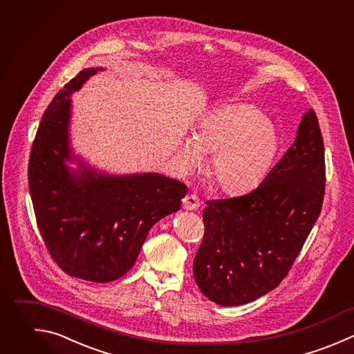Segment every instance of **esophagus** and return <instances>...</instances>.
Segmentation results:
<instances>
[{
    "instance_id": "1",
    "label": "esophagus",
    "mask_w": 354,
    "mask_h": 354,
    "mask_svg": "<svg viewBox=\"0 0 354 354\" xmlns=\"http://www.w3.org/2000/svg\"><path fill=\"white\" fill-rule=\"evenodd\" d=\"M183 207L185 210H196L199 207V199L196 195H187L184 199H183Z\"/></svg>"
}]
</instances>
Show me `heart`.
Listing matches in <instances>:
<instances>
[{"label": "heart", "mask_w": 354, "mask_h": 354, "mask_svg": "<svg viewBox=\"0 0 354 354\" xmlns=\"http://www.w3.org/2000/svg\"><path fill=\"white\" fill-rule=\"evenodd\" d=\"M279 148L274 126L248 104L214 108L184 136L176 148V162L184 173L199 169L203 153H212L207 176L223 192L236 195L254 188L268 173Z\"/></svg>", "instance_id": "b5f03b06"}]
</instances>
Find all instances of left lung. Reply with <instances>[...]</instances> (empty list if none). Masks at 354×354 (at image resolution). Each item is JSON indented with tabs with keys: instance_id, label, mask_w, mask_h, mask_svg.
I'll return each mask as SVG.
<instances>
[{
	"instance_id": "left-lung-1",
	"label": "left lung",
	"mask_w": 354,
	"mask_h": 354,
	"mask_svg": "<svg viewBox=\"0 0 354 354\" xmlns=\"http://www.w3.org/2000/svg\"><path fill=\"white\" fill-rule=\"evenodd\" d=\"M324 191V142L307 109L293 144L254 191L206 202L194 260L201 292L220 306H241L277 288L319 216Z\"/></svg>"
}]
</instances>
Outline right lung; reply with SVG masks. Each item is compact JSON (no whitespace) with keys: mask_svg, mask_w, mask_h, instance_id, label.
Wrapping results in <instances>:
<instances>
[{"mask_svg":"<svg viewBox=\"0 0 354 354\" xmlns=\"http://www.w3.org/2000/svg\"><path fill=\"white\" fill-rule=\"evenodd\" d=\"M105 68L83 69L47 108L29 160L43 239L69 275L111 282L134 264L149 230L181 207L187 185L159 173L112 174L72 145V95Z\"/></svg>","mask_w":354,"mask_h":354,"instance_id":"add662e5","label":"right lung"}]
</instances>
